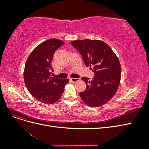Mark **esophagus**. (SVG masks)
<instances>
[{
  "mask_svg": "<svg viewBox=\"0 0 149 149\" xmlns=\"http://www.w3.org/2000/svg\"><path fill=\"white\" fill-rule=\"evenodd\" d=\"M70 81H71L72 83H76V82L79 81V78H71V79H70Z\"/></svg>",
  "mask_w": 149,
  "mask_h": 149,
  "instance_id": "34e87169",
  "label": "esophagus"
}]
</instances>
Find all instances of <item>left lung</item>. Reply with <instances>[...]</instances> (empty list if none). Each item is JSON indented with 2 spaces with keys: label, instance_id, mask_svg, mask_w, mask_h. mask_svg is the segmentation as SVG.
<instances>
[{
  "label": "left lung",
  "instance_id": "8db88e82",
  "mask_svg": "<svg viewBox=\"0 0 149 149\" xmlns=\"http://www.w3.org/2000/svg\"><path fill=\"white\" fill-rule=\"evenodd\" d=\"M81 55L86 66H93L94 77L81 79L86 88L79 93L83 101L89 107L106 104L115 95L120 81L121 66L118 57L107 43L100 40H80L71 42Z\"/></svg>",
  "mask_w": 149,
  "mask_h": 149
}]
</instances>
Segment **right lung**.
Wrapping results in <instances>:
<instances>
[{"mask_svg":"<svg viewBox=\"0 0 149 149\" xmlns=\"http://www.w3.org/2000/svg\"><path fill=\"white\" fill-rule=\"evenodd\" d=\"M64 43L56 38L46 40L34 48L26 61L24 71L26 87L31 96L45 104H52L59 100L69 83L68 79L50 76L54 53Z\"/></svg>","mask_w":149,"mask_h":149,"instance_id":"obj_1","label":"right lung"}]
</instances>
